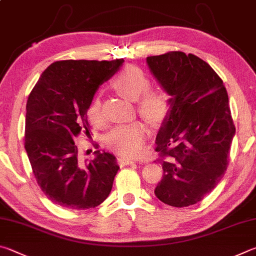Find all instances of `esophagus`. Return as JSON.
Wrapping results in <instances>:
<instances>
[{
    "label": "esophagus",
    "instance_id": "1",
    "mask_svg": "<svg viewBox=\"0 0 256 256\" xmlns=\"http://www.w3.org/2000/svg\"><path fill=\"white\" fill-rule=\"evenodd\" d=\"M118 162L120 164H124V165H129V164L136 163V160L132 158H118Z\"/></svg>",
    "mask_w": 256,
    "mask_h": 256
}]
</instances>
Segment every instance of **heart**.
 <instances>
[{
    "mask_svg": "<svg viewBox=\"0 0 256 256\" xmlns=\"http://www.w3.org/2000/svg\"><path fill=\"white\" fill-rule=\"evenodd\" d=\"M116 92L130 101L138 100V111L150 122H160L166 116L170 106L168 93L162 88H150V80L142 70L134 66L126 67L112 80ZM88 119L94 124L102 121L101 101L94 98L88 109ZM148 128L140 122L116 126L106 137V145L124 156H140L145 150Z\"/></svg>",
    "mask_w": 256,
    "mask_h": 256,
    "instance_id": "obj_1",
    "label": "heart"
}]
</instances>
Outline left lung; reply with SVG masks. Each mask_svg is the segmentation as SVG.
Listing matches in <instances>:
<instances>
[{
	"label": "left lung",
	"instance_id": "8db88e82",
	"mask_svg": "<svg viewBox=\"0 0 256 256\" xmlns=\"http://www.w3.org/2000/svg\"><path fill=\"white\" fill-rule=\"evenodd\" d=\"M146 62L170 96L155 142L164 173L155 196L188 207L208 196L226 172L235 136L228 94L216 72L192 54L170 52Z\"/></svg>",
	"mask_w": 256,
	"mask_h": 256
}]
</instances>
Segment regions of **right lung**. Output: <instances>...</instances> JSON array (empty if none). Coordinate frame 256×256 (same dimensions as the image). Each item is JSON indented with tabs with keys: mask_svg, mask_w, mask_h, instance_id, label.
Returning a JSON list of instances; mask_svg holds the SVG:
<instances>
[{
	"mask_svg": "<svg viewBox=\"0 0 256 256\" xmlns=\"http://www.w3.org/2000/svg\"><path fill=\"white\" fill-rule=\"evenodd\" d=\"M124 62H55L28 98L24 148L40 189L60 207L94 208L110 194L119 170L114 155L96 150L92 160L80 162L74 140L88 132V109L94 94Z\"/></svg>",
	"mask_w": 256,
	"mask_h": 256,
	"instance_id": "add662e5",
	"label": "right lung"
}]
</instances>
